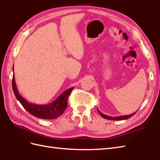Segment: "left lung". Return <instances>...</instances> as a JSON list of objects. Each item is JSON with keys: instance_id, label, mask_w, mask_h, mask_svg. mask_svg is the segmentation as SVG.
<instances>
[{"instance_id": "left-lung-1", "label": "left lung", "mask_w": 160, "mask_h": 160, "mask_svg": "<svg viewBox=\"0 0 160 160\" xmlns=\"http://www.w3.org/2000/svg\"><path fill=\"white\" fill-rule=\"evenodd\" d=\"M98 113L100 114V115L103 118L107 119V120H127V119L130 118L131 117L135 115V112L133 113L130 114V115H120V116H117V117H111V116H108V115H104L102 113H101V112L98 109Z\"/></svg>"}]
</instances>
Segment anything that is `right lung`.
Instances as JSON below:
<instances>
[{
    "label": "right lung",
    "instance_id": "add662e5",
    "mask_svg": "<svg viewBox=\"0 0 160 160\" xmlns=\"http://www.w3.org/2000/svg\"><path fill=\"white\" fill-rule=\"evenodd\" d=\"M12 87L13 93H14L17 100L20 102V103L25 108V110L33 116L40 119H44V120L55 119L64 113V110L66 109L67 107L68 97L74 88L71 87L70 89L64 91L52 102L47 104H35L29 102L19 93L16 84L14 72H13L12 78Z\"/></svg>",
    "mask_w": 160,
    "mask_h": 160
}]
</instances>
